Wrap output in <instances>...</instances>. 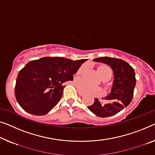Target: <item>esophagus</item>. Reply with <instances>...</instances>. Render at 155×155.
Wrapping results in <instances>:
<instances>
[{
  "label": "esophagus",
  "mask_w": 155,
  "mask_h": 155,
  "mask_svg": "<svg viewBox=\"0 0 155 155\" xmlns=\"http://www.w3.org/2000/svg\"><path fill=\"white\" fill-rule=\"evenodd\" d=\"M78 94H79L80 96H84V94L83 93V92H80V91H78Z\"/></svg>",
  "instance_id": "34e87169"
}]
</instances>
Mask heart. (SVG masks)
Wrapping results in <instances>:
<instances>
[{"label": "heart", "instance_id": "b5f03b06", "mask_svg": "<svg viewBox=\"0 0 155 155\" xmlns=\"http://www.w3.org/2000/svg\"><path fill=\"white\" fill-rule=\"evenodd\" d=\"M85 69V66H81L77 71V75H80ZM98 72L101 76V77L104 80H109L112 77V70L109 67L106 65H101L98 68ZM78 88L81 92L84 93H89L92 94H100L101 93V89L100 87L94 86L87 83L84 81L78 79L76 82Z\"/></svg>", "mask_w": 155, "mask_h": 155}]
</instances>
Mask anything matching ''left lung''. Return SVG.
<instances>
[{
	"instance_id": "obj_1",
	"label": "left lung",
	"mask_w": 155,
	"mask_h": 155,
	"mask_svg": "<svg viewBox=\"0 0 155 155\" xmlns=\"http://www.w3.org/2000/svg\"><path fill=\"white\" fill-rule=\"evenodd\" d=\"M93 61L109 65L114 71V80L110 92L104 97L109 102L102 104L94 98V102L87 108L98 117L112 116L127 107L132 100L136 85L134 70L127 62L115 58L100 57Z\"/></svg>"
}]
</instances>
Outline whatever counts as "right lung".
Segmentation results:
<instances>
[{
  "mask_svg": "<svg viewBox=\"0 0 155 155\" xmlns=\"http://www.w3.org/2000/svg\"><path fill=\"white\" fill-rule=\"evenodd\" d=\"M87 59L72 61L61 57H44L30 61L17 76L15 97L23 109L35 115L47 114L63 95V84Z\"/></svg>",
  "mask_w": 155,
  "mask_h": 155,
  "instance_id": "right-lung-1",
  "label": "right lung"
}]
</instances>
